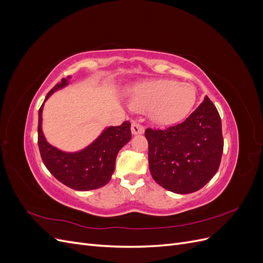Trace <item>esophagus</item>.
Wrapping results in <instances>:
<instances>
[{
    "mask_svg": "<svg viewBox=\"0 0 263 263\" xmlns=\"http://www.w3.org/2000/svg\"><path fill=\"white\" fill-rule=\"evenodd\" d=\"M144 126L141 124H139L137 121H134L132 123V133L134 135H138V134H142L144 133Z\"/></svg>",
    "mask_w": 263,
    "mask_h": 263,
    "instance_id": "34e87169",
    "label": "esophagus"
}]
</instances>
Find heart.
Instances as JSON below:
<instances>
[{
  "mask_svg": "<svg viewBox=\"0 0 263 263\" xmlns=\"http://www.w3.org/2000/svg\"><path fill=\"white\" fill-rule=\"evenodd\" d=\"M195 102V89L176 80L147 82L135 87L132 106L140 112L150 110L154 122L168 125L184 118Z\"/></svg>",
  "mask_w": 263,
  "mask_h": 263,
  "instance_id": "heart-1",
  "label": "heart"
}]
</instances>
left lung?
Returning <instances> with one entry per match:
<instances>
[{"mask_svg":"<svg viewBox=\"0 0 263 263\" xmlns=\"http://www.w3.org/2000/svg\"><path fill=\"white\" fill-rule=\"evenodd\" d=\"M145 137L151 176L171 192H195L219 168L224 149L221 121L208 97L184 122L164 129L149 127Z\"/></svg>","mask_w":263,"mask_h":263,"instance_id":"1","label":"left lung"}]
</instances>
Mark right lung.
Segmentation results:
<instances>
[{
    "instance_id": "1",
    "label": "right lung",
    "mask_w": 263,
    "mask_h": 263,
    "mask_svg": "<svg viewBox=\"0 0 263 263\" xmlns=\"http://www.w3.org/2000/svg\"><path fill=\"white\" fill-rule=\"evenodd\" d=\"M67 84L68 80L63 78L48 92L45 101ZM43 107L44 103L38 110V147L46 168L58 181L77 191L104 186L114 172L118 151L132 138L130 123L126 121L119 126L108 127L89 147L67 154L46 141L42 130Z\"/></svg>"
}]
</instances>
